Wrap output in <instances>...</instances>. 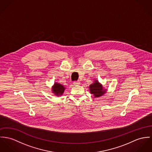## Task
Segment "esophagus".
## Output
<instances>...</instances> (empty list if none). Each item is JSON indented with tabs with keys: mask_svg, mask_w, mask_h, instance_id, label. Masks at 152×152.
<instances>
[{
	"mask_svg": "<svg viewBox=\"0 0 152 152\" xmlns=\"http://www.w3.org/2000/svg\"><path fill=\"white\" fill-rule=\"evenodd\" d=\"M73 84H75V85H79L80 84V83L79 80H77V81H75V82H73Z\"/></svg>",
	"mask_w": 152,
	"mask_h": 152,
	"instance_id": "34e87169",
	"label": "esophagus"
}]
</instances>
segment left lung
<instances>
[{
    "label": "left lung",
    "instance_id": "1",
    "mask_svg": "<svg viewBox=\"0 0 152 152\" xmlns=\"http://www.w3.org/2000/svg\"><path fill=\"white\" fill-rule=\"evenodd\" d=\"M89 88L90 93L93 94L95 98L99 97L103 95L106 93V90L104 89L102 85L97 80H95L93 84L90 85Z\"/></svg>",
    "mask_w": 152,
    "mask_h": 152
}]
</instances>
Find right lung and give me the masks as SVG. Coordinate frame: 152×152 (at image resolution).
I'll return each mask as SVG.
<instances>
[{"label": "right lung", "mask_w": 152, "mask_h": 152, "mask_svg": "<svg viewBox=\"0 0 152 152\" xmlns=\"http://www.w3.org/2000/svg\"><path fill=\"white\" fill-rule=\"evenodd\" d=\"M65 88L64 86L58 83H55L52 87V91L54 95L57 96H61L64 93Z\"/></svg>", "instance_id": "obj_1"}]
</instances>
